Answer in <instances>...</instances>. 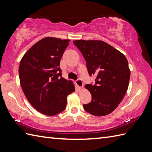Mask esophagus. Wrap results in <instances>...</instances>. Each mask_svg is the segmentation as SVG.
I'll use <instances>...</instances> for the list:
<instances>
[{
  "instance_id": "obj_1",
  "label": "esophagus",
  "mask_w": 152,
  "mask_h": 152,
  "mask_svg": "<svg viewBox=\"0 0 152 152\" xmlns=\"http://www.w3.org/2000/svg\"><path fill=\"white\" fill-rule=\"evenodd\" d=\"M76 83L77 86H78L79 88H83V82H82V80H80V78H78V79L76 81Z\"/></svg>"
}]
</instances>
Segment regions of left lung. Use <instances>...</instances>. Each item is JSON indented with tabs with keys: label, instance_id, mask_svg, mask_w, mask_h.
Listing matches in <instances>:
<instances>
[{
	"label": "left lung",
	"instance_id": "1",
	"mask_svg": "<svg viewBox=\"0 0 152 152\" xmlns=\"http://www.w3.org/2000/svg\"><path fill=\"white\" fill-rule=\"evenodd\" d=\"M73 42L85 58L89 76H96L95 85L85 86L92 99L83 104V108L95 116L110 114L121 102L128 89L131 72L127 58L101 40H78Z\"/></svg>",
	"mask_w": 152,
	"mask_h": 152
}]
</instances>
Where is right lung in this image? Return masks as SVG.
I'll return each instance as SVG.
<instances>
[{
    "instance_id": "right-lung-1",
    "label": "right lung",
    "mask_w": 152,
    "mask_h": 152,
    "mask_svg": "<svg viewBox=\"0 0 152 152\" xmlns=\"http://www.w3.org/2000/svg\"><path fill=\"white\" fill-rule=\"evenodd\" d=\"M69 41L46 37L34 44L21 60L19 76L23 91L31 104L43 114L63 112L66 96L75 91L72 81L61 76L59 67Z\"/></svg>"
}]
</instances>
